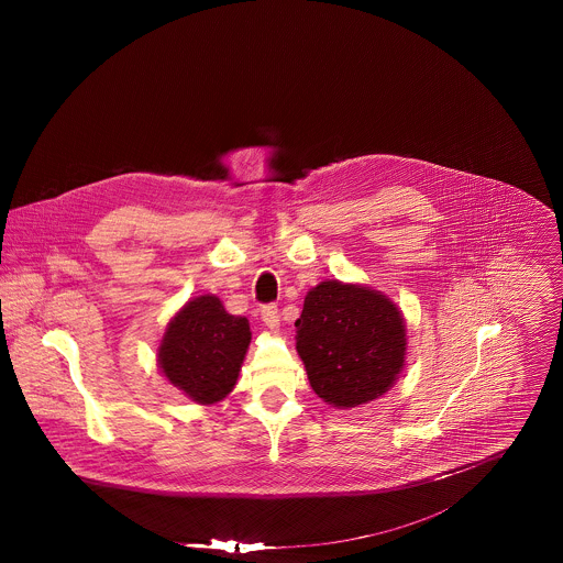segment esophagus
I'll return each mask as SVG.
<instances>
[{"label": "esophagus", "instance_id": "34e87169", "mask_svg": "<svg viewBox=\"0 0 563 563\" xmlns=\"http://www.w3.org/2000/svg\"><path fill=\"white\" fill-rule=\"evenodd\" d=\"M262 321L266 327H271V329H277L279 327V310H277V306H264L262 308Z\"/></svg>", "mask_w": 563, "mask_h": 563}]
</instances>
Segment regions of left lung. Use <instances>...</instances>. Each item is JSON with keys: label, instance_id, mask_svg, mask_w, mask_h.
<instances>
[{"label": "left lung", "instance_id": "1", "mask_svg": "<svg viewBox=\"0 0 563 563\" xmlns=\"http://www.w3.org/2000/svg\"><path fill=\"white\" fill-rule=\"evenodd\" d=\"M295 327L310 386L333 407L373 401L401 373L405 324L382 292L321 282L308 292Z\"/></svg>", "mask_w": 563, "mask_h": 563}]
</instances>
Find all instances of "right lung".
<instances>
[{
  "label": "right lung",
  "instance_id": "1",
  "mask_svg": "<svg viewBox=\"0 0 563 563\" xmlns=\"http://www.w3.org/2000/svg\"><path fill=\"white\" fill-rule=\"evenodd\" d=\"M249 342L246 319L228 314L212 295L197 297L166 327L158 353L162 373L192 401H221L236 386Z\"/></svg>",
  "mask_w": 563,
  "mask_h": 563
}]
</instances>
